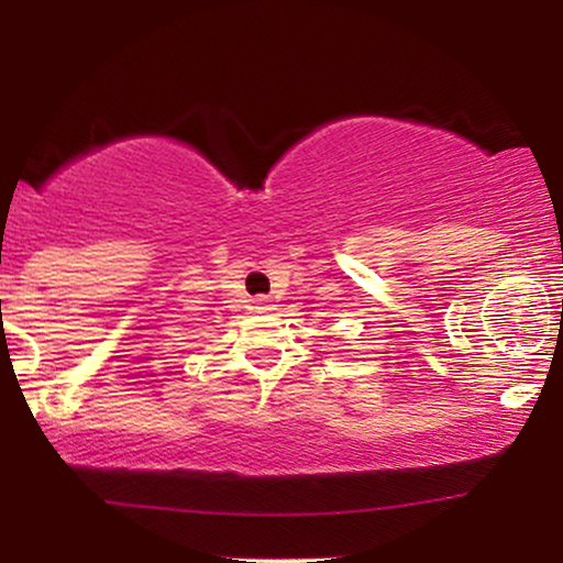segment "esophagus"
<instances>
[{"label": "esophagus", "mask_w": 563, "mask_h": 563, "mask_svg": "<svg viewBox=\"0 0 563 563\" xmlns=\"http://www.w3.org/2000/svg\"><path fill=\"white\" fill-rule=\"evenodd\" d=\"M272 307H274V302L268 297H258L256 299V310L258 312H268V310H272Z\"/></svg>", "instance_id": "34e87169"}]
</instances>
